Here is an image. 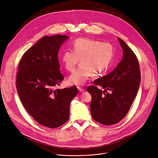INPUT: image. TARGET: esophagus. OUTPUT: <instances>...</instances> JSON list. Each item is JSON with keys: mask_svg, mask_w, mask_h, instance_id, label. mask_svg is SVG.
<instances>
[{"mask_svg": "<svg viewBox=\"0 0 158 158\" xmlns=\"http://www.w3.org/2000/svg\"><path fill=\"white\" fill-rule=\"evenodd\" d=\"M77 89H78V90L79 91V92H81V93H82V92H83V91H84V89H82V88L81 87H77Z\"/></svg>", "mask_w": 158, "mask_h": 158, "instance_id": "1", "label": "esophagus"}]
</instances>
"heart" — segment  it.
Returning <instances> with one entry per match:
<instances>
[{
    "label": "heart",
    "instance_id": "heart-1",
    "mask_svg": "<svg viewBox=\"0 0 158 158\" xmlns=\"http://www.w3.org/2000/svg\"><path fill=\"white\" fill-rule=\"evenodd\" d=\"M73 51L66 50L60 59L65 68L73 71L78 64L81 65L69 77V82L83 85L93 75H99L107 70L114 54L113 46L109 43L88 38H78L73 43Z\"/></svg>",
    "mask_w": 158,
    "mask_h": 158
}]
</instances>
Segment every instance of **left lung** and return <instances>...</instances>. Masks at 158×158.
Segmentation results:
<instances>
[{
    "instance_id": "left-lung-1",
    "label": "left lung",
    "mask_w": 158,
    "mask_h": 158,
    "mask_svg": "<svg viewBox=\"0 0 158 158\" xmlns=\"http://www.w3.org/2000/svg\"><path fill=\"white\" fill-rule=\"evenodd\" d=\"M123 50V57L114 71L94 81L87 91L92 100L90 109L96 121L106 126L119 123L127 114L136 98L141 82L138 58L132 49L118 38ZM101 86L102 91L97 87ZM111 91V94L107 93Z\"/></svg>"
}]
</instances>
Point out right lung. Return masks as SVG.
Instances as JSON below:
<instances>
[{"instance_id": "add662e5", "label": "right lung", "mask_w": 158, "mask_h": 158, "mask_svg": "<svg viewBox=\"0 0 158 158\" xmlns=\"http://www.w3.org/2000/svg\"><path fill=\"white\" fill-rule=\"evenodd\" d=\"M67 38L43 37L24 54L18 65L16 87L22 105L36 122L49 128L68 121L70 103L78 94L76 86L55 89L64 79L58 52Z\"/></svg>"}]
</instances>
